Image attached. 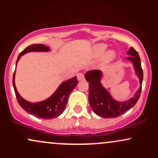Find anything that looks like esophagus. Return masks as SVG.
<instances>
[{
	"instance_id": "obj_1",
	"label": "esophagus",
	"mask_w": 158,
	"mask_h": 158,
	"mask_svg": "<svg viewBox=\"0 0 158 158\" xmlns=\"http://www.w3.org/2000/svg\"><path fill=\"white\" fill-rule=\"evenodd\" d=\"M77 79L79 81H82L85 79V77H84V74L82 73H77Z\"/></svg>"
}]
</instances>
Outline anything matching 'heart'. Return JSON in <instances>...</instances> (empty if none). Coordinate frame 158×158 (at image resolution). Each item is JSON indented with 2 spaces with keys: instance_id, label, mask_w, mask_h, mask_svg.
Wrapping results in <instances>:
<instances>
[{
  "instance_id": "heart-1",
  "label": "heart",
  "mask_w": 158,
  "mask_h": 158,
  "mask_svg": "<svg viewBox=\"0 0 158 158\" xmlns=\"http://www.w3.org/2000/svg\"><path fill=\"white\" fill-rule=\"evenodd\" d=\"M108 48L107 44H98L94 46L93 49L94 55L95 56H99L106 51V50ZM116 57V52L114 50H109L106 52L103 57V61L105 62H109V61H112L113 59H115Z\"/></svg>"
}]
</instances>
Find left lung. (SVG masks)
<instances>
[{"label":"left lung","instance_id":"8db88e82","mask_svg":"<svg viewBox=\"0 0 158 158\" xmlns=\"http://www.w3.org/2000/svg\"><path fill=\"white\" fill-rule=\"evenodd\" d=\"M128 55L129 56L127 57L126 59L133 63L141 85L143 83V73L138 52L133 48H131L128 51ZM85 77L86 80L89 82V103L94 113L99 117L114 118L122 115L135 106L140 96L142 86L139 87V89L131 99L124 102H118L114 99L108 90L102 87L100 82L102 78V72L100 70H90L85 73Z\"/></svg>","mask_w":158,"mask_h":158}]
</instances>
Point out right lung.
Returning a JSON list of instances; mask_svg holds the SVG:
<instances>
[{"label":"right lung","mask_w":158,"mask_h":158,"mask_svg":"<svg viewBox=\"0 0 158 158\" xmlns=\"http://www.w3.org/2000/svg\"><path fill=\"white\" fill-rule=\"evenodd\" d=\"M50 50L48 47L44 44H32L25 48L18 57L16 64L21 56L29 52H48ZM15 73L13 74L12 84L15 90L16 98L20 106L25 110L27 113L32 114L41 119H53L59 117L63 113L68 102L69 95L77 86L78 81L77 77L64 81L58 88L56 92L46 100L39 102H30L23 99L17 91L15 85Z\"/></svg>","instance_id":"1"}]
</instances>
